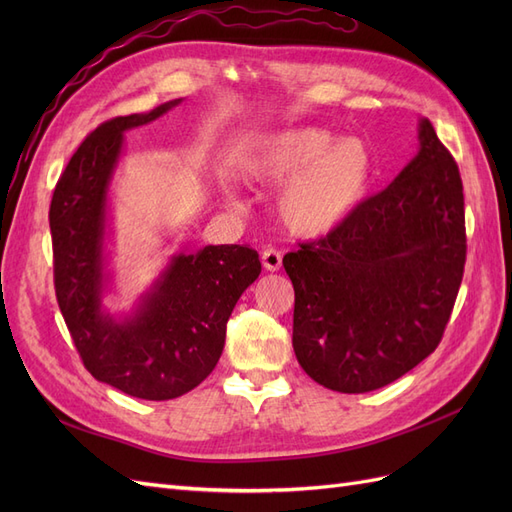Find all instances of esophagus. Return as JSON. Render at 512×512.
<instances>
[{"label":"esophagus","instance_id":"esophagus-1","mask_svg":"<svg viewBox=\"0 0 512 512\" xmlns=\"http://www.w3.org/2000/svg\"><path fill=\"white\" fill-rule=\"evenodd\" d=\"M262 267L267 271H280L282 267V252L275 250V247H267V250H262Z\"/></svg>","mask_w":512,"mask_h":512}]
</instances>
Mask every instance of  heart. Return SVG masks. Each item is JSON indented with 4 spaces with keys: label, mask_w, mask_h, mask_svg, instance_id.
I'll use <instances>...</instances> for the list:
<instances>
[{
    "label": "heart",
    "mask_w": 512,
    "mask_h": 512,
    "mask_svg": "<svg viewBox=\"0 0 512 512\" xmlns=\"http://www.w3.org/2000/svg\"><path fill=\"white\" fill-rule=\"evenodd\" d=\"M245 175L273 185L282 222L301 237L342 226L359 207L374 177V158L356 136L337 138L318 126H294L262 136L245 162Z\"/></svg>",
    "instance_id": "heart-1"
}]
</instances>
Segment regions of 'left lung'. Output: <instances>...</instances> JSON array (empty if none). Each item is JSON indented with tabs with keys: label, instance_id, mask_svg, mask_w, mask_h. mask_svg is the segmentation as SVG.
Instances as JSON below:
<instances>
[{
	"label": "left lung",
	"instance_id": "1",
	"mask_svg": "<svg viewBox=\"0 0 512 512\" xmlns=\"http://www.w3.org/2000/svg\"><path fill=\"white\" fill-rule=\"evenodd\" d=\"M466 265L459 168L429 119L389 188L327 237L284 256L294 286L292 348L339 393L395 382L438 348Z\"/></svg>",
	"mask_w": 512,
	"mask_h": 512
}]
</instances>
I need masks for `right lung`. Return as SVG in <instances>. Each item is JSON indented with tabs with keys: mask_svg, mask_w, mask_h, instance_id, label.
<instances>
[{
	"mask_svg": "<svg viewBox=\"0 0 512 512\" xmlns=\"http://www.w3.org/2000/svg\"><path fill=\"white\" fill-rule=\"evenodd\" d=\"M179 102L98 126L61 173L49 211L55 294L83 365L96 380L149 401L181 397L211 374L232 309L260 275L252 247L207 245L170 258L130 314L115 318L104 309L111 284L108 190L123 132L162 117Z\"/></svg>",
	"mask_w": 512,
	"mask_h": 512,
	"instance_id": "right-lung-1",
	"label": "right lung"
}]
</instances>
